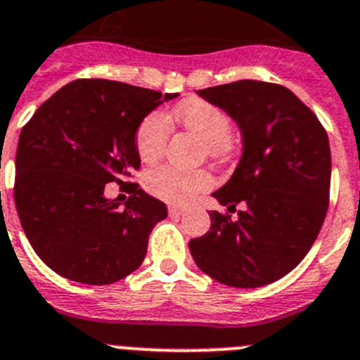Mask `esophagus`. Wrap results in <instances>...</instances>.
<instances>
[{"label": "esophagus", "mask_w": 360, "mask_h": 360, "mask_svg": "<svg viewBox=\"0 0 360 360\" xmlns=\"http://www.w3.org/2000/svg\"><path fill=\"white\" fill-rule=\"evenodd\" d=\"M184 213H186L184 207H176V205H171V207H169V214H171V217H180V214Z\"/></svg>", "instance_id": "esophagus-1"}]
</instances>
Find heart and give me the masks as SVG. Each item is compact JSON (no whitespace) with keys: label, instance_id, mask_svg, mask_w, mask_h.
<instances>
[{"label":"heart","instance_id":"heart-1","mask_svg":"<svg viewBox=\"0 0 360 360\" xmlns=\"http://www.w3.org/2000/svg\"><path fill=\"white\" fill-rule=\"evenodd\" d=\"M169 122H178L186 131L200 138L205 143L207 155L224 158L229 153L231 120L222 109L211 101L189 100L167 116ZM171 127L158 112L147 115L134 133V147L143 164H155L165 155ZM147 191L171 204H187L200 193L211 189L214 178L205 169L182 171V169L160 165L147 171L143 178Z\"/></svg>","mask_w":360,"mask_h":360}]
</instances>
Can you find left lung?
<instances>
[{"label": "left lung", "mask_w": 360, "mask_h": 360, "mask_svg": "<svg viewBox=\"0 0 360 360\" xmlns=\"http://www.w3.org/2000/svg\"><path fill=\"white\" fill-rule=\"evenodd\" d=\"M242 131L244 150L231 180L213 193L231 221L211 211V227L189 242L204 273L231 288L271 284L311 250L330 204L331 153L326 129L290 89L238 79L198 91Z\"/></svg>", "instance_id": "obj_1"}]
</instances>
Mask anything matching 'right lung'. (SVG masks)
Masks as SVG:
<instances>
[{
	"label": "right lung",
	"mask_w": 360,
	"mask_h": 360,
	"mask_svg": "<svg viewBox=\"0 0 360 360\" xmlns=\"http://www.w3.org/2000/svg\"><path fill=\"white\" fill-rule=\"evenodd\" d=\"M176 96L112 79H75L23 125L14 202L32 250L52 271L103 285L143 262L167 207L131 182L140 169L134 133L162 98ZM110 181L129 193L124 208L105 198Z\"/></svg>",
	"instance_id": "add662e5"
}]
</instances>
